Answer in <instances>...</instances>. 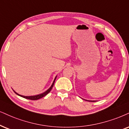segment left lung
<instances>
[{"mask_svg":"<svg viewBox=\"0 0 129 129\" xmlns=\"http://www.w3.org/2000/svg\"><path fill=\"white\" fill-rule=\"evenodd\" d=\"M84 100H85V99H84ZM85 101H89V102H95V101H87V100H85Z\"/></svg>","mask_w":129,"mask_h":129,"instance_id":"8db88e82","label":"left lung"}]
</instances>
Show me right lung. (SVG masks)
I'll use <instances>...</instances> for the list:
<instances>
[{"label": "right lung", "instance_id": "right-lung-1", "mask_svg": "<svg viewBox=\"0 0 129 129\" xmlns=\"http://www.w3.org/2000/svg\"><path fill=\"white\" fill-rule=\"evenodd\" d=\"M56 78H57V76H56V77H55V78H54V81H53V82H52V85H51V87H50V88H49L48 89V90H47V91H45V92H44V93H41V94H39L35 95V96H23V95L19 94H18L17 93H16V92H15V91H14H14L15 92V93L16 94H17V95H18V96H21V97H22V98H25V99H27L33 100V101H34V100H38V99H39L42 98H43V97H44L45 96H46V95H47L48 93H50L51 90V89H52V87H53L54 84V82H55V79H56Z\"/></svg>", "mask_w": 129, "mask_h": 129}]
</instances>
